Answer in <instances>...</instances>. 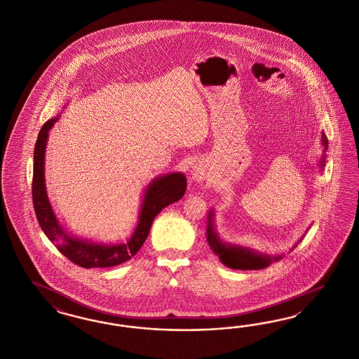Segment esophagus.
<instances>
[{
  "label": "esophagus",
  "instance_id": "esophagus-1",
  "mask_svg": "<svg viewBox=\"0 0 359 359\" xmlns=\"http://www.w3.org/2000/svg\"><path fill=\"white\" fill-rule=\"evenodd\" d=\"M205 175H207V172H205V166L203 165H195L193 170H191L193 180L201 182V181H205Z\"/></svg>",
  "mask_w": 359,
  "mask_h": 359
}]
</instances>
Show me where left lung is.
<instances>
[{"instance_id": "left-lung-1", "label": "left lung", "mask_w": 359, "mask_h": 359, "mask_svg": "<svg viewBox=\"0 0 359 359\" xmlns=\"http://www.w3.org/2000/svg\"><path fill=\"white\" fill-rule=\"evenodd\" d=\"M321 143L324 145V151H327L328 149V139L324 133H321ZM324 163H325V154H323V158L320 161L321 168L324 166ZM207 241L216 256H219V259L226 267L236 269V270H261V269L270 266L271 262H276L282 258V256L262 255L259 252H256L255 249L245 248V246L232 245V244L223 243L219 235L216 233L212 210H210V212H208ZM300 241H297L295 246H297Z\"/></svg>"}]
</instances>
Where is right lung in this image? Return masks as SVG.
Segmentation results:
<instances>
[{"instance_id": "1", "label": "right lung", "mask_w": 359, "mask_h": 359, "mask_svg": "<svg viewBox=\"0 0 359 359\" xmlns=\"http://www.w3.org/2000/svg\"><path fill=\"white\" fill-rule=\"evenodd\" d=\"M59 118H52L41 127L35 149H34V172H32V203L35 215L41 231L51 240L57 250L73 264L85 269L111 267L128 261L143 246L151 231L154 217L166 205L180 201L186 191V177L184 173H169L154 178L147 186L144 193L142 210L139 212V223L133 236L119 244H100L68 233L56 215L47 196L44 180V154L48 139V131Z\"/></svg>"}]
</instances>
